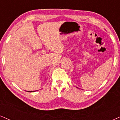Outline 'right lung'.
<instances>
[{"label":"right lung","mask_w":120,"mask_h":120,"mask_svg":"<svg viewBox=\"0 0 120 120\" xmlns=\"http://www.w3.org/2000/svg\"><path fill=\"white\" fill-rule=\"evenodd\" d=\"M34 91H28V92H34Z\"/></svg>","instance_id":"obj_1"}]
</instances>
